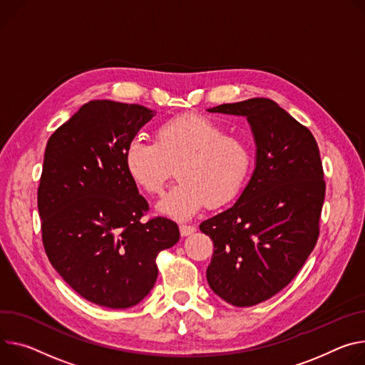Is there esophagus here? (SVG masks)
I'll list each match as a JSON object with an SVG mask.
<instances>
[{"label": "esophagus", "mask_w": 365, "mask_h": 365, "mask_svg": "<svg viewBox=\"0 0 365 365\" xmlns=\"http://www.w3.org/2000/svg\"><path fill=\"white\" fill-rule=\"evenodd\" d=\"M179 230H180L182 236H190L192 233H195V231H196V228L193 225H187V224H180Z\"/></svg>", "instance_id": "34e87169"}]
</instances>
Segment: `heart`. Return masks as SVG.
<instances>
[{"label": "heart", "instance_id": "obj_1", "mask_svg": "<svg viewBox=\"0 0 365 365\" xmlns=\"http://www.w3.org/2000/svg\"><path fill=\"white\" fill-rule=\"evenodd\" d=\"M253 164L250 145L211 116L189 113L163 122L155 143L132 140L125 151L128 175L143 190L160 195L173 176L179 182L158 204V210L187 218L204 205L218 208L243 189Z\"/></svg>", "mask_w": 365, "mask_h": 365}]
</instances>
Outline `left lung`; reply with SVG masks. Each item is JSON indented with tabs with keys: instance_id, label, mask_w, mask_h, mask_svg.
I'll use <instances>...</instances> for the list:
<instances>
[{
	"instance_id": "1",
	"label": "left lung",
	"mask_w": 365,
	"mask_h": 365,
	"mask_svg": "<svg viewBox=\"0 0 365 365\" xmlns=\"http://www.w3.org/2000/svg\"><path fill=\"white\" fill-rule=\"evenodd\" d=\"M210 112L246 116L256 141V169L237 202L200 228L214 252L212 291L236 307L274 297L303 268L319 233L326 182L309 128L263 97Z\"/></svg>"
}]
</instances>
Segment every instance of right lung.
<instances>
[{"label": "right lung", "mask_w": 365, "mask_h": 365, "mask_svg": "<svg viewBox=\"0 0 365 365\" xmlns=\"http://www.w3.org/2000/svg\"><path fill=\"white\" fill-rule=\"evenodd\" d=\"M155 116L141 105L91 101L51 135L38 187L42 242L56 272L86 300L135 306L154 287L160 252L179 240L125 168V151Z\"/></svg>", "instance_id": "add662e5"}]
</instances>
